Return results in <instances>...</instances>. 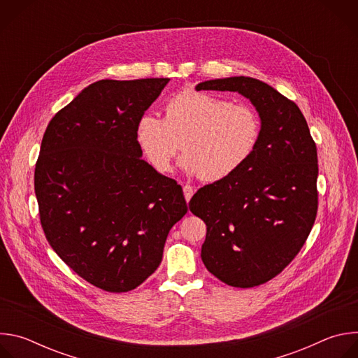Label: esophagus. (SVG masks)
Returning <instances> with one entry per match:
<instances>
[{"label": "esophagus", "mask_w": 358, "mask_h": 358, "mask_svg": "<svg viewBox=\"0 0 358 358\" xmlns=\"http://www.w3.org/2000/svg\"><path fill=\"white\" fill-rule=\"evenodd\" d=\"M182 191H184V196H185V199H187V202L191 199V196L194 195V188L191 187V185H184L182 187Z\"/></svg>", "instance_id": "esophagus-1"}]
</instances>
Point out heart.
<instances>
[{"label":"heart","instance_id":"heart-1","mask_svg":"<svg viewBox=\"0 0 358 358\" xmlns=\"http://www.w3.org/2000/svg\"><path fill=\"white\" fill-rule=\"evenodd\" d=\"M164 112V117L144 113L136 126L143 156L163 174L171 171L182 141L184 173L210 182L227 180L249 162L261 140L257 112L211 93L180 92Z\"/></svg>","mask_w":358,"mask_h":358}]
</instances>
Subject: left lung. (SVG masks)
<instances>
[{"mask_svg":"<svg viewBox=\"0 0 358 358\" xmlns=\"http://www.w3.org/2000/svg\"><path fill=\"white\" fill-rule=\"evenodd\" d=\"M195 90L238 92L261 119V140L249 162L189 201V211L207 225L206 268L229 286H259L292 262L315 224L316 144L294 101L262 80L231 76L201 82Z\"/></svg>","mask_w":358,"mask_h":358,"instance_id":"8db88e82","label":"left lung"}]
</instances>
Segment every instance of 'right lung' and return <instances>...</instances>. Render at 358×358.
Segmentation results:
<instances>
[{"label": "right lung", "mask_w": 358, "mask_h": 358, "mask_svg": "<svg viewBox=\"0 0 358 358\" xmlns=\"http://www.w3.org/2000/svg\"><path fill=\"white\" fill-rule=\"evenodd\" d=\"M169 80L94 82L52 117L41 143L34 182L45 236L106 292L133 290L155 272L188 211L181 185L144 162L136 140Z\"/></svg>", "instance_id": "right-lung-1"}]
</instances>
